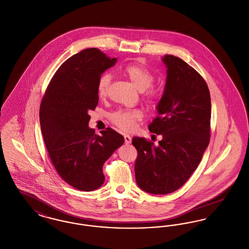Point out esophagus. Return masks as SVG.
Wrapping results in <instances>:
<instances>
[{
	"instance_id": "esophagus-1",
	"label": "esophagus",
	"mask_w": 249,
	"mask_h": 249,
	"mask_svg": "<svg viewBox=\"0 0 249 249\" xmlns=\"http://www.w3.org/2000/svg\"><path fill=\"white\" fill-rule=\"evenodd\" d=\"M124 140H125V143L126 144H130V142H131V137H130V135H128V134H125L124 135Z\"/></svg>"
}]
</instances>
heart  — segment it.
Returning <instances> with one entry per match:
<instances>
[{
  "label": "heart",
  "mask_w": 249,
  "mask_h": 249,
  "mask_svg": "<svg viewBox=\"0 0 249 249\" xmlns=\"http://www.w3.org/2000/svg\"><path fill=\"white\" fill-rule=\"evenodd\" d=\"M122 73L129 79L132 86L140 92L144 91L147 89L145 93V98L152 102L159 99L161 96L160 88H149L154 80L153 74L148 71L142 64L131 63L125 66L122 70ZM111 82V76L109 74H103L98 81L97 92L100 98L104 99L108 94V89ZM142 118V114L138 110H130V111H119L112 116L113 122L119 127L121 130H131L136 121Z\"/></svg>",
  "instance_id": "heart-1"
}]
</instances>
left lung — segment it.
Returning <instances> with one entry per match:
<instances>
[{
  "instance_id": "left-lung-1",
  "label": "left lung",
  "mask_w": 249,
  "mask_h": 249,
  "mask_svg": "<svg viewBox=\"0 0 249 249\" xmlns=\"http://www.w3.org/2000/svg\"><path fill=\"white\" fill-rule=\"evenodd\" d=\"M165 65L163 94L156 110L159 116L148 125L161 135L159 145L133 137L138 157L135 179L141 190L156 195L181 188L201 162L210 138L211 98L201 75L183 59L161 58Z\"/></svg>"
}]
</instances>
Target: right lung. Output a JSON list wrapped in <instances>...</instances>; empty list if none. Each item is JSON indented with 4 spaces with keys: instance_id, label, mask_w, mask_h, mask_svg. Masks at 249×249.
Returning <instances> with one entry per match:
<instances>
[{
    "instance_id": "add662e5",
    "label": "right lung",
    "mask_w": 249,
    "mask_h": 249,
    "mask_svg": "<svg viewBox=\"0 0 249 249\" xmlns=\"http://www.w3.org/2000/svg\"><path fill=\"white\" fill-rule=\"evenodd\" d=\"M117 61L97 48L74 54L55 72L41 103V131L51 162L60 178L82 191L102 187L104 163L124 143L110 128L98 135L89 127L99 78Z\"/></svg>"
}]
</instances>
